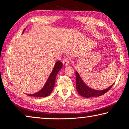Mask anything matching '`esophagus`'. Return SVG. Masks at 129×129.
I'll return each mask as SVG.
<instances>
[{
	"label": "esophagus",
	"instance_id": "1",
	"mask_svg": "<svg viewBox=\"0 0 129 129\" xmlns=\"http://www.w3.org/2000/svg\"><path fill=\"white\" fill-rule=\"evenodd\" d=\"M62 62V64L64 65H68L69 62V58L68 57H64Z\"/></svg>",
	"mask_w": 129,
	"mask_h": 129
}]
</instances>
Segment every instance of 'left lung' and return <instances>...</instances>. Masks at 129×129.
Masks as SVG:
<instances>
[{
    "label": "left lung",
    "instance_id": "left-lung-1",
    "mask_svg": "<svg viewBox=\"0 0 129 129\" xmlns=\"http://www.w3.org/2000/svg\"><path fill=\"white\" fill-rule=\"evenodd\" d=\"M76 88L78 93L82 97L89 98V97H99L102 95L104 94L105 93L108 91L110 89L112 88L113 86V84L112 85L109 87L108 89H105L103 90H96L93 89L89 88L88 86H87L84 82L82 81L81 78L80 77V75L77 72H76Z\"/></svg>",
    "mask_w": 129,
    "mask_h": 129
}]
</instances>
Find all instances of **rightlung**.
<instances>
[{
    "label": "right lung",
    "instance_id": "right-lung-1",
    "mask_svg": "<svg viewBox=\"0 0 129 129\" xmlns=\"http://www.w3.org/2000/svg\"><path fill=\"white\" fill-rule=\"evenodd\" d=\"M23 30V32H24ZM62 67V62L60 61H57L55 63V65L53 68V71L50 75L48 79L46 84H45L44 86L43 87L42 89L37 92L36 93L33 94H27L28 95L32 96V97H45L47 96H48L51 93L52 90L54 88V84H55V80L58 71H60V69H61Z\"/></svg>",
    "mask_w": 129,
    "mask_h": 129
}]
</instances>
